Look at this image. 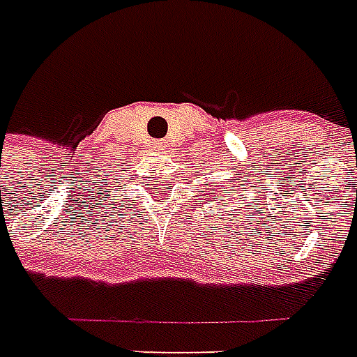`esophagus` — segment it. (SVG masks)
<instances>
[{
    "instance_id": "34e87169",
    "label": "esophagus",
    "mask_w": 357,
    "mask_h": 357,
    "mask_svg": "<svg viewBox=\"0 0 357 357\" xmlns=\"http://www.w3.org/2000/svg\"><path fill=\"white\" fill-rule=\"evenodd\" d=\"M153 150L167 151V150H171V146H169V142H167V140H155V144H153Z\"/></svg>"
}]
</instances>
